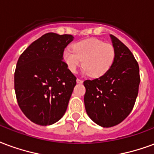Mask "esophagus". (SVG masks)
<instances>
[{
  "instance_id": "34e87169",
  "label": "esophagus",
  "mask_w": 154,
  "mask_h": 154,
  "mask_svg": "<svg viewBox=\"0 0 154 154\" xmlns=\"http://www.w3.org/2000/svg\"><path fill=\"white\" fill-rule=\"evenodd\" d=\"M83 82V81L82 80H81V79H78L77 78V83H78V84H82V83Z\"/></svg>"
}]
</instances>
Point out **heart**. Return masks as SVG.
<instances>
[{"label":"heart","mask_w":154,"mask_h":154,"mask_svg":"<svg viewBox=\"0 0 154 154\" xmlns=\"http://www.w3.org/2000/svg\"><path fill=\"white\" fill-rule=\"evenodd\" d=\"M116 52L114 47L97 38H89L74 43L72 50L65 48L62 60L71 72H76L81 65L82 73L94 78L104 76L114 63Z\"/></svg>","instance_id":"heart-1"}]
</instances>
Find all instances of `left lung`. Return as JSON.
I'll list each match as a JSON object with an SVG mask.
<instances>
[{
    "label": "left lung",
    "instance_id": "left-lung-1",
    "mask_svg": "<svg viewBox=\"0 0 154 154\" xmlns=\"http://www.w3.org/2000/svg\"><path fill=\"white\" fill-rule=\"evenodd\" d=\"M116 56L112 68L103 77L84 82L86 113L94 122L111 127L131 112L140 82L135 57L122 42L110 35Z\"/></svg>",
    "mask_w": 154,
    "mask_h": 154
}]
</instances>
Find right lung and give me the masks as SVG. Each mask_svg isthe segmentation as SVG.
Listing matches in <instances>:
<instances>
[{
    "instance_id": "obj_1",
    "label": "right lung",
    "mask_w": 154,
    "mask_h": 154,
    "mask_svg": "<svg viewBox=\"0 0 154 154\" xmlns=\"http://www.w3.org/2000/svg\"><path fill=\"white\" fill-rule=\"evenodd\" d=\"M73 39L68 34H45L32 42L17 62V101L34 123L52 125L65 113L77 78L67 68L62 54Z\"/></svg>"
}]
</instances>
